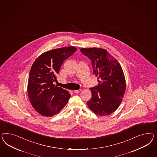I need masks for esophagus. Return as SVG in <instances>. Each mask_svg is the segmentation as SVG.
I'll list each match as a JSON object with an SVG mask.
<instances>
[{
    "label": "esophagus",
    "instance_id": "34e87169",
    "mask_svg": "<svg viewBox=\"0 0 157 157\" xmlns=\"http://www.w3.org/2000/svg\"><path fill=\"white\" fill-rule=\"evenodd\" d=\"M81 90H82V89H81L77 90H74V93H79L81 92Z\"/></svg>",
    "mask_w": 157,
    "mask_h": 157
}]
</instances>
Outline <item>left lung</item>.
<instances>
[{
  "label": "left lung",
  "instance_id": "obj_1",
  "mask_svg": "<svg viewBox=\"0 0 157 157\" xmlns=\"http://www.w3.org/2000/svg\"><path fill=\"white\" fill-rule=\"evenodd\" d=\"M81 51L91 60L93 74L99 82L90 89L92 97L87 106L100 116L111 114L118 108L125 93L126 85L122 67L105 49L82 48Z\"/></svg>",
  "mask_w": 157,
  "mask_h": 157
}]
</instances>
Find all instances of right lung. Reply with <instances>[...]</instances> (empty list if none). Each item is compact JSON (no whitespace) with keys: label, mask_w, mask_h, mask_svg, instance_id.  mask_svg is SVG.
I'll return each mask as SVG.
<instances>
[{"label":"right lung","mask_w":157,"mask_h":157,"mask_svg":"<svg viewBox=\"0 0 157 157\" xmlns=\"http://www.w3.org/2000/svg\"><path fill=\"white\" fill-rule=\"evenodd\" d=\"M76 48L65 47L47 51L39 55L30 70L27 91L34 109L44 117H51L59 113L67 103L70 94L53 84L64 61Z\"/></svg>","instance_id":"right-lung-1"}]
</instances>
